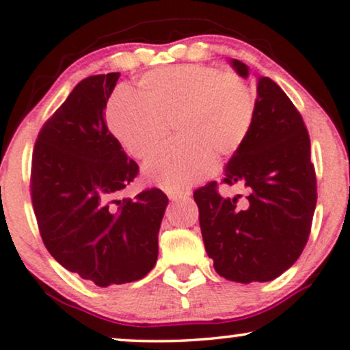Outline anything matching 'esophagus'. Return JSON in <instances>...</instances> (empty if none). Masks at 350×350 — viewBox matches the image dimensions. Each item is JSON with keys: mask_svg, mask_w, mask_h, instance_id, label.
I'll use <instances>...</instances> for the list:
<instances>
[{"mask_svg": "<svg viewBox=\"0 0 350 350\" xmlns=\"http://www.w3.org/2000/svg\"><path fill=\"white\" fill-rule=\"evenodd\" d=\"M167 195H168V198H170L172 201L185 200V198L189 196V189H168Z\"/></svg>", "mask_w": 350, "mask_h": 350, "instance_id": "esophagus-1", "label": "esophagus"}]
</instances>
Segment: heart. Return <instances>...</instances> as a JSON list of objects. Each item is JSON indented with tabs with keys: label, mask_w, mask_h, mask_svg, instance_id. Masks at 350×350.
Instances as JSON below:
<instances>
[{
	"label": "heart",
	"mask_w": 350,
	"mask_h": 350,
	"mask_svg": "<svg viewBox=\"0 0 350 350\" xmlns=\"http://www.w3.org/2000/svg\"><path fill=\"white\" fill-rule=\"evenodd\" d=\"M254 120V97L243 77L204 64L159 68L141 77L136 98L120 96L107 109V124L133 159L149 157L165 139L176 141L146 162L150 183L182 189L232 157Z\"/></svg>",
	"instance_id": "b5f03b06"
}]
</instances>
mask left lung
I'll return each instance as SVG.
<instances>
[{
  "label": "left lung",
  "mask_w": 350,
  "mask_h": 350,
  "mask_svg": "<svg viewBox=\"0 0 350 350\" xmlns=\"http://www.w3.org/2000/svg\"><path fill=\"white\" fill-rule=\"evenodd\" d=\"M232 64L248 76L247 64ZM256 92L252 129L221 182L243 183L245 200L221 196L217 182L193 193L214 269L241 284L273 280L299 260L317 208V174L300 111L269 77H260Z\"/></svg>",
  "instance_id": "obj_1"
}]
</instances>
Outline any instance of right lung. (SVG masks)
<instances>
[{
  "label": "right lung",
  "mask_w": 350,
  "mask_h": 350,
  "mask_svg": "<svg viewBox=\"0 0 350 350\" xmlns=\"http://www.w3.org/2000/svg\"><path fill=\"white\" fill-rule=\"evenodd\" d=\"M120 72L89 76L43 123L32 152L30 198L51 256L98 287L142 279L157 261L168 204L162 189L129 200L139 174L105 123Z\"/></svg>",
  "instance_id": "add662e5"
}]
</instances>
